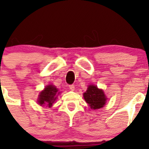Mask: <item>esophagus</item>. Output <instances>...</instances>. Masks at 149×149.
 <instances>
[{
	"label": "esophagus",
	"mask_w": 149,
	"mask_h": 149,
	"mask_svg": "<svg viewBox=\"0 0 149 149\" xmlns=\"http://www.w3.org/2000/svg\"><path fill=\"white\" fill-rule=\"evenodd\" d=\"M69 89L71 90V91H73L75 90V86L73 85H69Z\"/></svg>",
	"instance_id": "obj_1"
}]
</instances>
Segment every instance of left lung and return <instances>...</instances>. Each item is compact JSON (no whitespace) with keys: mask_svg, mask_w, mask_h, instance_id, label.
<instances>
[{"mask_svg":"<svg viewBox=\"0 0 149 149\" xmlns=\"http://www.w3.org/2000/svg\"><path fill=\"white\" fill-rule=\"evenodd\" d=\"M83 97L90 109H99L104 107L107 103V97L102 89H99L97 85H90L87 91L83 93Z\"/></svg>","mask_w":149,"mask_h":149,"instance_id":"obj_1","label":"left lung"}]
</instances>
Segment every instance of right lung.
Returning a JSON list of instances; mask_svg holds the SVG:
<instances>
[{
    "mask_svg": "<svg viewBox=\"0 0 149 149\" xmlns=\"http://www.w3.org/2000/svg\"><path fill=\"white\" fill-rule=\"evenodd\" d=\"M58 92L59 90L54 85H47L45 89L40 92L38 98V104L40 106L51 107L54 101L57 100V95L60 93Z\"/></svg>",
    "mask_w": 149,
    "mask_h": 149,
    "instance_id": "1",
    "label": "right lung"
}]
</instances>
